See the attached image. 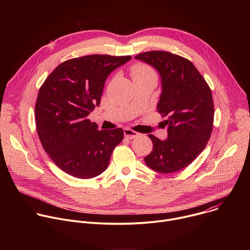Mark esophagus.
<instances>
[{"label":"esophagus","instance_id":"34e87169","mask_svg":"<svg viewBox=\"0 0 250 250\" xmlns=\"http://www.w3.org/2000/svg\"><path fill=\"white\" fill-rule=\"evenodd\" d=\"M124 132H125V136L126 138H128V139H133L134 137H136V136L139 135L138 132H136V131H134V130H132V129H129V128H125Z\"/></svg>","mask_w":250,"mask_h":250}]
</instances>
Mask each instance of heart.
<instances>
[{"mask_svg":"<svg viewBox=\"0 0 250 250\" xmlns=\"http://www.w3.org/2000/svg\"><path fill=\"white\" fill-rule=\"evenodd\" d=\"M131 77L132 78H138V77H145V76H149V75H155L154 71L147 65L142 64V63H137L131 67L130 70Z\"/></svg>","mask_w":250,"mask_h":250,"instance_id":"b5f03b06","label":"heart"}]
</instances>
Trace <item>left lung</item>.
I'll return each mask as SVG.
<instances>
[{"label": "left lung", "instance_id": "obj_1", "mask_svg": "<svg viewBox=\"0 0 250 250\" xmlns=\"http://www.w3.org/2000/svg\"><path fill=\"white\" fill-rule=\"evenodd\" d=\"M136 59L153 66L160 74L162 92L157 112L166 117L168 137L148 134L152 151L146 164L160 173L177 172L191 164L204 150L213 125L211 91L194 64L177 54L154 50Z\"/></svg>", "mask_w": 250, "mask_h": 250}]
</instances>
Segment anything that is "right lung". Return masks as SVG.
Wrapping results in <instances>:
<instances>
[{
    "label": "right lung",
    "instance_id": "right-lung-1",
    "mask_svg": "<svg viewBox=\"0 0 250 250\" xmlns=\"http://www.w3.org/2000/svg\"><path fill=\"white\" fill-rule=\"evenodd\" d=\"M130 59L106 54L69 59L42 85L34 110L38 134L45 152L67 174L89 179L108 167L124 130H98L87 117L100 104L112 71Z\"/></svg>",
    "mask_w": 250,
    "mask_h": 250
}]
</instances>
